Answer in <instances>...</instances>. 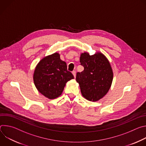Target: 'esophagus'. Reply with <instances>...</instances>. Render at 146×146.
I'll list each match as a JSON object with an SVG mask.
<instances>
[{
    "label": "esophagus",
    "instance_id": "34e87169",
    "mask_svg": "<svg viewBox=\"0 0 146 146\" xmlns=\"http://www.w3.org/2000/svg\"><path fill=\"white\" fill-rule=\"evenodd\" d=\"M72 74H73V76H74V77L75 78V77H76V71L73 70V71L72 72Z\"/></svg>",
    "mask_w": 146,
    "mask_h": 146
}]
</instances>
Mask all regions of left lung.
<instances>
[{
	"instance_id": "8db88e82",
	"label": "left lung",
	"mask_w": 146,
	"mask_h": 146,
	"mask_svg": "<svg viewBox=\"0 0 146 146\" xmlns=\"http://www.w3.org/2000/svg\"><path fill=\"white\" fill-rule=\"evenodd\" d=\"M80 62L84 70L77 73L76 81L82 95L90 101H98L108 93L111 85L113 73L109 62L100 52L94 55L84 52Z\"/></svg>"
}]
</instances>
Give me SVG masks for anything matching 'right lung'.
<instances>
[{"label": "right lung", "instance_id": "right-lung-1", "mask_svg": "<svg viewBox=\"0 0 146 146\" xmlns=\"http://www.w3.org/2000/svg\"><path fill=\"white\" fill-rule=\"evenodd\" d=\"M74 78L67 70L66 62L56 52L41 59L33 74V81L37 90L44 96L53 99L59 96L66 83Z\"/></svg>", "mask_w": 146, "mask_h": 146}]
</instances>
